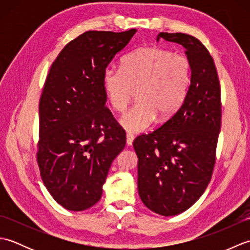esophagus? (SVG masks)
<instances>
[{
  "mask_svg": "<svg viewBox=\"0 0 250 250\" xmlns=\"http://www.w3.org/2000/svg\"><path fill=\"white\" fill-rule=\"evenodd\" d=\"M133 141H134V136L132 134H126V144L129 146H131L133 144Z\"/></svg>",
  "mask_w": 250,
  "mask_h": 250,
  "instance_id": "esophagus-1",
  "label": "esophagus"
}]
</instances>
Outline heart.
<instances>
[{"label": "heart", "instance_id": "heart-1", "mask_svg": "<svg viewBox=\"0 0 250 250\" xmlns=\"http://www.w3.org/2000/svg\"><path fill=\"white\" fill-rule=\"evenodd\" d=\"M103 88L116 111L124 113L137 93V102L121 117L120 124L131 133L150 128L159 116L166 120L182 107L191 83L187 56L150 46L125 56L120 70L103 73Z\"/></svg>", "mask_w": 250, "mask_h": 250}]
</instances>
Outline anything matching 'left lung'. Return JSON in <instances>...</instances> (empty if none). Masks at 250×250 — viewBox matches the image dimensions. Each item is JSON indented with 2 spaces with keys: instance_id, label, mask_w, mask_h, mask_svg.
I'll return each instance as SVG.
<instances>
[{
  "instance_id": "1",
  "label": "left lung",
  "mask_w": 250,
  "mask_h": 250,
  "mask_svg": "<svg viewBox=\"0 0 250 250\" xmlns=\"http://www.w3.org/2000/svg\"><path fill=\"white\" fill-rule=\"evenodd\" d=\"M185 47L191 63V83L182 107L167 121L133 142L137 188L153 213L174 216L192 206L213 175L221 125L218 74L206 47L192 35L159 33Z\"/></svg>"
}]
</instances>
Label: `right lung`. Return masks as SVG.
<instances>
[{
    "mask_svg": "<svg viewBox=\"0 0 250 250\" xmlns=\"http://www.w3.org/2000/svg\"><path fill=\"white\" fill-rule=\"evenodd\" d=\"M135 32H84L61 50L46 78L36 158L45 187L68 210L98 203L125 146V132L105 106L102 78Z\"/></svg>",
    "mask_w": 250,
    "mask_h": 250,
    "instance_id": "right-lung-1",
    "label": "right lung"
}]
</instances>
